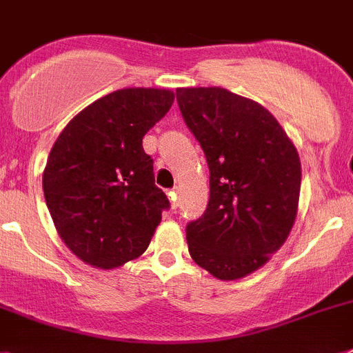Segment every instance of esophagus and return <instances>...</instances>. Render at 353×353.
<instances>
[{
    "label": "esophagus",
    "instance_id": "34e87169",
    "mask_svg": "<svg viewBox=\"0 0 353 353\" xmlns=\"http://www.w3.org/2000/svg\"><path fill=\"white\" fill-rule=\"evenodd\" d=\"M168 201H170V206H172V210H177V206H179V201H177V192H176V190H172V192H168Z\"/></svg>",
    "mask_w": 353,
    "mask_h": 353
}]
</instances>
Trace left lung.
Instances as JSON below:
<instances>
[{
  "label": "left lung",
  "mask_w": 353,
  "mask_h": 353,
  "mask_svg": "<svg viewBox=\"0 0 353 353\" xmlns=\"http://www.w3.org/2000/svg\"><path fill=\"white\" fill-rule=\"evenodd\" d=\"M210 167V202L186 228L190 256L220 281L247 277L290 236L302 168L295 143L256 101L222 87L177 88Z\"/></svg>",
  "instance_id": "1"
}]
</instances>
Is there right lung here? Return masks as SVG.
Returning <instances> with one entry per match:
<instances>
[{
    "label": "right lung",
    "mask_w": 353,
    "mask_h": 353,
    "mask_svg": "<svg viewBox=\"0 0 353 353\" xmlns=\"http://www.w3.org/2000/svg\"><path fill=\"white\" fill-rule=\"evenodd\" d=\"M174 92L122 88L72 117L48 156L42 188L58 234L87 265L113 270L142 256L168 208L142 140Z\"/></svg>",
    "instance_id": "right-lung-1"
}]
</instances>
